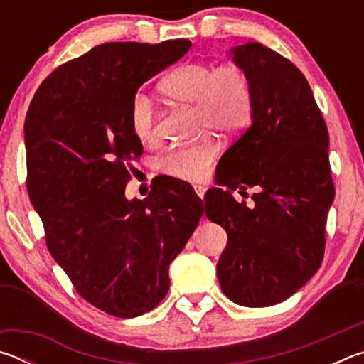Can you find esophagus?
Segmentation results:
<instances>
[{
  "label": "esophagus",
  "mask_w": 364,
  "mask_h": 364,
  "mask_svg": "<svg viewBox=\"0 0 364 364\" xmlns=\"http://www.w3.org/2000/svg\"><path fill=\"white\" fill-rule=\"evenodd\" d=\"M194 191H196V194L202 199V197H204V194H205L207 188L204 186V184H194Z\"/></svg>",
  "instance_id": "obj_1"
}]
</instances>
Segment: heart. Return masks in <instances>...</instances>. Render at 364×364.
Listing matches in <instances>:
<instances>
[{"label":"heart","mask_w":364,"mask_h":364,"mask_svg":"<svg viewBox=\"0 0 364 364\" xmlns=\"http://www.w3.org/2000/svg\"><path fill=\"white\" fill-rule=\"evenodd\" d=\"M159 93L170 106H193L197 130L231 136L247 127L252 115V88L247 72L237 63L215 67L210 63H186L171 70L159 85ZM130 128L141 143L156 139L157 112L152 100L136 93L130 104ZM218 144L213 134H204L193 144L170 149L160 159L164 173L184 181L207 176Z\"/></svg>","instance_id":"b5f03b06"}]
</instances>
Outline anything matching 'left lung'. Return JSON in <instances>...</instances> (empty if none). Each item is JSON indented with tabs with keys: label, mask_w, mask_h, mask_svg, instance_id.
Returning <instances> with one entry per match:
<instances>
[{
	"label": "left lung",
	"mask_w": 364,
	"mask_h": 364,
	"mask_svg": "<svg viewBox=\"0 0 364 364\" xmlns=\"http://www.w3.org/2000/svg\"><path fill=\"white\" fill-rule=\"evenodd\" d=\"M231 58L247 72L250 127L221 156V188L205 194L207 218L225 228L217 263L221 291L242 306H269L304 287L324 255V230L334 200L329 133L311 88L291 60L245 43ZM258 186L255 205L232 197Z\"/></svg>",
	"instance_id": "left-lung-1"
}]
</instances>
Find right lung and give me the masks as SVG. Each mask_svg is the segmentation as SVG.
Wrapping results in <instances>:
<instances>
[{"label":"right lung","mask_w":364,"mask_h":364,"mask_svg":"<svg viewBox=\"0 0 364 364\" xmlns=\"http://www.w3.org/2000/svg\"><path fill=\"white\" fill-rule=\"evenodd\" d=\"M189 48L104 43L58 67L30 102L27 189L46 245L77 292L112 316L160 304L170 263L204 213L188 186L183 196L159 186L144 200L125 197L127 165L143 152L128 119L133 96Z\"/></svg>","instance_id":"right-lung-1"}]
</instances>
